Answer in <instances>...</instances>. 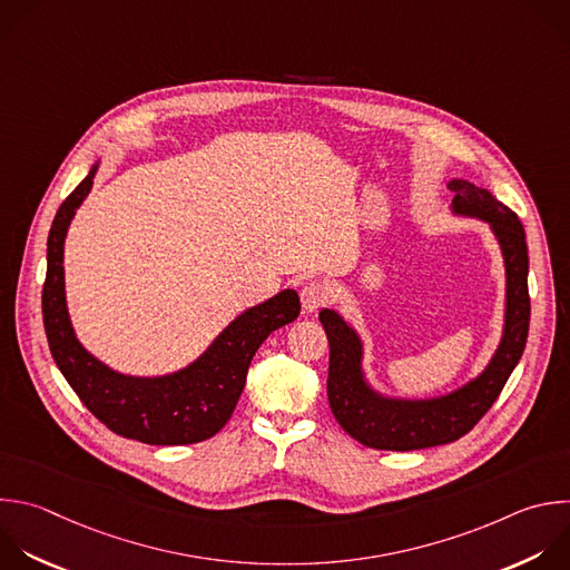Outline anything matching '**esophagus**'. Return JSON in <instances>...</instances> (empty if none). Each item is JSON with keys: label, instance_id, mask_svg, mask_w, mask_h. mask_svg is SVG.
Returning <instances> with one entry per match:
<instances>
[{"label": "esophagus", "instance_id": "obj_1", "mask_svg": "<svg viewBox=\"0 0 570 570\" xmlns=\"http://www.w3.org/2000/svg\"><path fill=\"white\" fill-rule=\"evenodd\" d=\"M299 299H302V308L306 313H313L328 302V286L322 279H311V282L302 284Z\"/></svg>", "mask_w": 570, "mask_h": 570}]
</instances>
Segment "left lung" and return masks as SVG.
I'll return each instance as SVG.
<instances>
[{"label": "left lung", "instance_id": "left-lung-1", "mask_svg": "<svg viewBox=\"0 0 570 570\" xmlns=\"http://www.w3.org/2000/svg\"><path fill=\"white\" fill-rule=\"evenodd\" d=\"M452 210L479 217L494 230L505 262V326L503 337L485 371L465 387L430 401H396L375 394L362 375V342L357 333L331 308L320 322L328 337V405L340 428L366 448L425 450L465 436L494 405L512 368L517 366L530 324L528 246L519 217L494 199L488 189L454 178Z\"/></svg>", "mask_w": 570, "mask_h": 570}]
</instances>
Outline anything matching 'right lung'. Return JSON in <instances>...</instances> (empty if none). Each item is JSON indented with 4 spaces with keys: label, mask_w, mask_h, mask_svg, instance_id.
I'll use <instances>...</instances> for the list:
<instances>
[{
    "label": "right lung",
    "mask_w": 570,
    "mask_h": 570,
    "mask_svg": "<svg viewBox=\"0 0 570 570\" xmlns=\"http://www.w3.org/2000/svg\"><path fill=\"white\" fill-rule=\"evenodd\" d=\"M98 165L60 206L47 242L42 315L51 355L85 407L114 434L147 445H189L215 436L233 416L255 351L279 326L299 315L295 291H282L242 313L189 366L134 377L111 371L78 342L65 299V237L89 195Z\"/></svg>",
    "instance_id": "add662e5"
}]
</instances>
